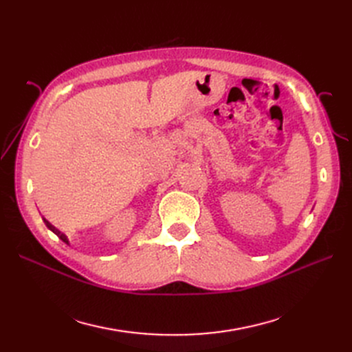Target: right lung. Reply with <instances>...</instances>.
Segmentation results:
<instances>
[{
    "instance_id": "right-lung-1",
    "label": "right lung",
    "mask_w": 352,
    "mask_h": 352,
    "mask_svg": "<svg viewBox=\"0 0 352 352\" xmlns=\"http://www.w3.org/2000/svg\"><path fill=\"white\" fill-rule=\"evenodd\" d=\"M44 221H45V225H47V228H48L50 230H52V232H54V233H56V235H57V236H60V239H61V241H65L66 243H69V241H67V238H66V235H65V233H61L60 230H57V229H56L54 226H52V225H51V223H50V221H47V220H44Z\"/></svg>"
}]
</instances>
